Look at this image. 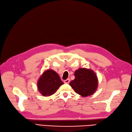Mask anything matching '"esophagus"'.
Returning <instances> with one entry per match:
<instances>
[{"label":"esophagus","mask_w":132,"mask_h":132,"mask_svg":"<svg viewBox=\"0 0 132 132\" xmlns=\"http://www.w3.org/2000/svg\"><path fill=\"white\" fill-rule=\"evenodd\" d=\"M70 79H67L66 80H64V82H65V84H69V82H70Z\"/></svg>","instance_id":"34e87169"}]
</instances>
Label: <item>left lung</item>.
Returning a JSON list of instances; mask_svg holds the SVG:
<instances>
[{"instance_id":"left-lung-1","label":"left lung","mask_w":132,"mask_h":132,"mask_svg":"<svg viewBox=\"0 0 132 132\" xmlns=\"http://www.w3.org/2000/svg\"><path fill=\"white\" fill-rule=\"evenodd\" d=\"M75 79L70 82V85L76 93L82 97L93 94L98 87L97 76L93 70L80 68L74 73Z\"/></svg>"}]
</instances>
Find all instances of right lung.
I'll list each match as a JSON object with an SVG mask.
<instances>
[{
	"instance_id": "right-lung-1",
	"label": "right lung",
	"mask_w": 132,
	"mask_h": 132,
	"mask_svg": "<svg viewBox=\"0 0 132 132\" xmlns=\"http://www.w3.org/2000/svg\"><path fill=\"white\" fill-rule=\"evenodd\" d=\"M63 84L59 74L53 70L45 71L38 81V89L43 96H50L53 94L61 85Z\"/></svg>"
}]
</instances>
